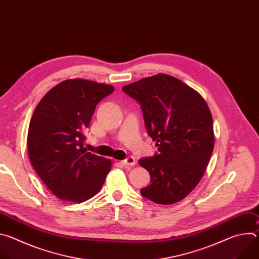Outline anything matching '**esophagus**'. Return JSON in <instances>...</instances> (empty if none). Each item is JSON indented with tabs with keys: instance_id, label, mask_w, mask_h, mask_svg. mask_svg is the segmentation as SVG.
Returning a JSON list of instances; mask_svg holds the SVG:
<instances>
[{
	"instance_id": "esophagus-1",
	"label": "esophagus",
	"mask_w": 259,
	"mask_h": 259,
	"mask_svg": "<svg viewBox=\"0 0 259 259\" xmlns=\"http://www.w3.org/2000/svg\"><path fill=\"white\" fill-rule=\"evenodd\" d=\"M135 159L133 157H127L125 160L122 161V164L125 166H134L135 165Z\"/></svg>"
}]
</instances>
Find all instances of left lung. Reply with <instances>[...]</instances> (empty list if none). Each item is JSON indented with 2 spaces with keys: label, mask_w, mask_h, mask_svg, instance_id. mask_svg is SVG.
<instances>
[{
  "label": "left lung",
  "mask_w": 259,
  "mask_h": 259,
  "mask_svg": "<svg viewBox=\"0 0 259 259\" xmlns=\"http://www.w3.org/2000/svg\"><path fill=\"white\" fill-rule=\"evenodd\" d=\"M122 90L141 107L145 128L158 147L138 160L151 184L140 194L157 204L186 198L201 180L214 147L213 121L203 97L180 80L159 73Z\"/></svg>",
  "instance_id": "8db88e82"
}]
</instances>
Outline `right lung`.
I'll use <instances>...</instances> for the list:
<instances>
[{
  "mask_svg": "<svg viewBox=\"0 0 259 259\" xmlns=\"http://www.w3.org/2000/svg\"><path fill=\"white\" fill-rule=\"evenodd\" d=\"M114 91L106 84L66 80L36 105L28 128V157L57 198L81 203L102 188L112 162L87 152L83 143L96 105Z\"/></svg>",
  "mask_w": 259,
  "mask_h": 259,
  "instance_id": "1",
  "label": "right lung"
}]
</instances>
